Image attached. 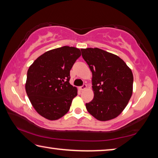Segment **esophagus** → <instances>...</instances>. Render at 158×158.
<instances>
[{
	"instance_id": "obj_1",
	"label": "esophagus",
	"mask_w": 158,
	"mask_h": 158,
	"mask_svg": "<svg viewBox=\"0 0 158 158\" xmlns=\"http://www.w3.org/2000/svg\"><path fill=\"white\" fill-rule=\"evenodd\" d=\"M86 88H87V85L85 84H84L83 85H81V86H80L79 89L80 90H84V89H86Z\"/></svg>"
}]
</instances>
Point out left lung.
Here are the masks:
<instances>
[{
  "label": "left lung",
  "mask_w": 158,
  "mask_h": 158,
  "mask_svg": "<svg viewBox=\"0 0 158 158\" xmlns=\"http://www.w3.org/2000/svg\"><path fill=\"white\" fill-rule=\"evenodd\" d=\"M82 57L93 74L94 98L87 111L101 121L117 117L132 94L133 74L126 63L113 53L98 48L81 49Z\"/></svg>",
  "instance_id": "1"
}]
</instances>
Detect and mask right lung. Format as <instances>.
<instances>
[{"label": "right lung", "mask_w": 158, "mask_h": 158, "mask_svg": "<svg viewBox=\"0 0 158 158\" xmlns=\"http://www.w3.org/2000/svg\"><path fill=\"white\" fill-rule=\"evenodd\" d=\"M81 56L77 48L64 46L45 52L29 67L26 91L32 105L47 119L68 113L77 89L69 84V71Z\"/></svg>", "instance_id": "1"}]
</instances>
